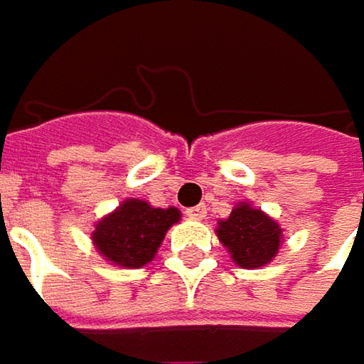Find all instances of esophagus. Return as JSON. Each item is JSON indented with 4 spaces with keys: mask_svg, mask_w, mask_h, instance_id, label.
Masks as SVG:
<instances>
[{
    "mask_svg": "<svg viewBox=\"0 0 364 364\" xmlns=\"http://www.w3.org/2000/svg\"><path fill=\"white\" fill-rule=\"evenodd\" d=\"M205 214H208V208L201 203V205H195V208H191V210H186V216H191V218H195V220H201V218H205Z\"/></svg>",
    "mask_w": 364,
    "mask_h": 364,
    "instance_id": "1",
    "label": "esophagus"
}]
</instances>
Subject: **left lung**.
Instances as JSON below:
<instances>
[{
    "mask_svg": "<svg viewBox=\"0 0 364 364\" xmlns=\"http://www.w3.org/2000/svg\"><path fill=\"white\" fill-rule=\"evenodd\" d=\"M216 235L235 265L244 269H257L272 263L282 244V227L250 203L235 205L229 218L218 220Z\"/></svg>",
    "mask_w": 364,
    "mask_h": 364,
    "instance_id": "left-lung-1",
    "label": "left lung"
}]
</instances>
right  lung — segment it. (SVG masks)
Wrapping results in <instances>:
<instances>
[{"label": "right lung", "instance_id": "add662e5", "mask_svg": "<svg viewBox=\"0 0 364 364\" xmlns=\"http://www.w3.org/2000/svg\"><path fill=\"white\" fill-rule=\"evenodd\" d=\"M180 216L178 208L163 210L141 199H127L95 225L92 244L112 265L137 269L154 259L165 233Z\"/></svg>", "mask_w": 364, "mask_h": 364}]
</instances>
